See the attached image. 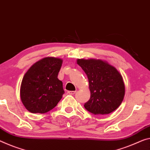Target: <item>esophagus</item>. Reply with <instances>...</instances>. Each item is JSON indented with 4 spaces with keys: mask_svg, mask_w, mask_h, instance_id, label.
I'll return each instance as SVG.
<instances>
[{
    "mask_svg": "<svg viewBox=\"0 0 150 150\" xmlns=\"http://www.w3.org/2000/svg\"><path fill=\"white\" fill-rule=\"evenodd\" d=\"M76 93V91H68L69 94H74Z\"/></svg>",
    "mask_w": 150,
    "mask_h": 150,
    "instance_id": "34e87169",
    "label": "esophagus"
}]
</instances>
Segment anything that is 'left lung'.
Listing matches in <instances>:
<instances>
[{"mask_svg":"<svg viewBox=\"0 0 150 150\" xmlns=\"http://www.w3.org/2000/svg\"><path fill=\"white\" fill-rule=\"evenodd\" d=\"M88 77L91 98L84 108L94 115H107L119 107L125 95L123 78L116 68L100 59H78Z\"/></svg>","mask_w":150,"mask_h":150,"instance_id":"1","label":"left lung"}]
</instances>
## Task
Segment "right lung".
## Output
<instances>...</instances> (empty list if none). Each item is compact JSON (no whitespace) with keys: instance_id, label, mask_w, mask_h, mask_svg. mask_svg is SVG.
<instances>
[{"instance_id":"1","label":"right lung","mask_w":150,"mask_h":150,"mask_svg":"<svg viewBox=\"0 0 150 150\" xmlns=\"http://www.w3.org/2000/svg\"><path fill=\"white\" fill-rule=\"evenodd\" d=\"M62 59L45 57L29 69L23 78L21 99L32 113H45L56 107L64 94L63 83L57 78Z\"/></svg>"}]
</instances>
